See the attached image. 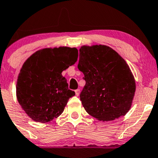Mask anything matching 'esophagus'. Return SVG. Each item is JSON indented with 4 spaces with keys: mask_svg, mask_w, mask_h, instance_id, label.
<instances>
[{
    "mask_svg": "<svg viewBox=\"0 0 158 158\" xmlns=\"http://www.w3.org/2000/svg\"><path fill=\"white\" fill-rule=\"evenodd\" d=\"M75 93H76V96H79V93H80V90H79V89H76V90H75Z\"/></svg>",
    "mask_w": 158,
    "mask_h": 158,
    "instance_id": "1",
    "label": "esophagus"
}]
</instances>
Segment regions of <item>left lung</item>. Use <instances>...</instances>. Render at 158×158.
I'll list each match as a JSON object with an SVG mask.
<instances>
[{
    "label": "left lung",
    "instance_id": "left-lung-1",
    "mask_svg": "<svg viewBox=\"0 0 158 158\" xmlns=\"http://www.w3.org/2000/svg\"><path fill=\"white\" fill-rule=\"evenodd\" d=\"M78 68L85 81L80 100L89 115L109 121L129 111L136 83L126 61L115 50L103 45L83 46Z\"/></svg>",
    "mask_w": 158,
    "mask_h": 158
}]
</instances>
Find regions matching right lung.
<instances>
[{
  "label": "right lung",
  "instance_id": "right-lung-1",
  "mask_svg": "<svg viewBox=\"0 0 158 158\" xmlns=\"http://www.w3.org/2000/svg\"><path fill=\"white\" fill-rule=\"evenodd\" d=\"M77 58L76 48H43L24 63L17 80L16 96L31 118L46 123L63 112L75 92L69 89L61 73Z\"/></svg>",
  "mask_w": 158,
  "mask_h": 158
}]
</instances>
